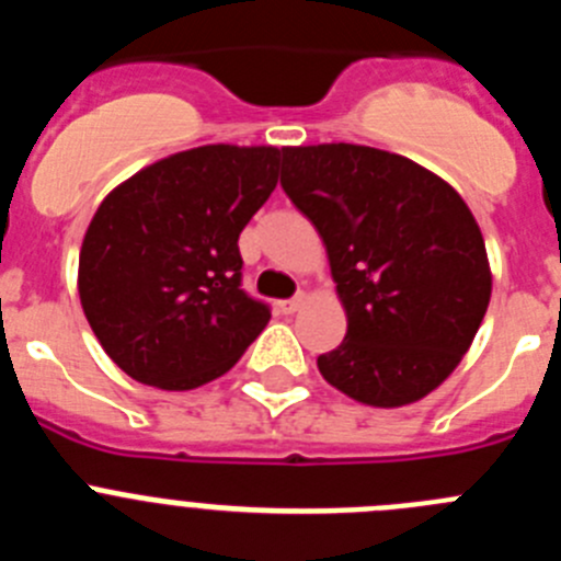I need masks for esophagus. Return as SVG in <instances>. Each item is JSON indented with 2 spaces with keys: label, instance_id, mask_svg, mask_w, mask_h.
<instances>
[{
  "label": "esophagus",
  "instance_id": "34e87169",
  "mask_svg": "<svg viewBox=\"0 0 561 561\" xmlns=\"http://www.w3.org/2000/svg\"><path fill=\"white\" fill-rule=\"evenodd\" d=\"M306 306V295H297V297H291V300H284V304H280V311H284V314H295V311H300Z\"/></svg>",
  "mask_w": 561,
  "mask_h": 561
}]
</instances>
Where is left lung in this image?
Returning <instances> with one entry per match:
<instances>
[{
  "mask_svg": "<svg viewBox=\"0 0 561 561\" xmlns=\"http://www.w3.org/2000/svg\"><path fill=\"white\" fill-rule=\"evenodd\" d=\"M286 196L317 227L348 334L317 368L368 408H404L460 365L492 300L483 232L460 193L401 153L289 146Z\"/></svg>",
  "mask_w": 561,
  "mask_h": 561,
  "instance_id": "left-lung-1",
  "label": "left lung"
}]
</instances>
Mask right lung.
<instances>
[{
  "label": "right lung",
  "instance_id": "right-lung-1",
  "mask_svg": "<svg viewBox=\"0 0 561 561\" xmlns=\"http://www.w3.org/2000/svg\"><path fill=\"white\" fill-rule=\"evenodd\" d=\"M286 148H187L114 187L78 257L83 314L140 385L193 390L219 379L270 323L241 289L238 236L277 185Z\"/></svg>",
  "mask_w": 561,
  "mask_h": 561
}]
</instances>
